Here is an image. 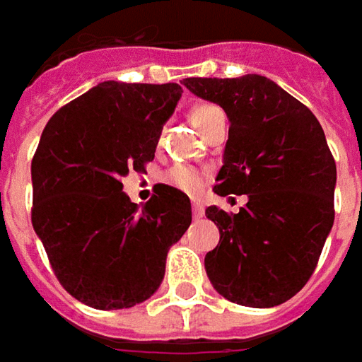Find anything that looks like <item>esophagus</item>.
<instances>
[{"mask_svg":"<svg viewBox=\"0 0 362 362\" xmlns=\"http://www.w3.org/2000/svg\"><path fill=\"white\" fill-rule=\"evenodd\" d=\"M203 215H205L203 203H201V201H193V217H195V219H201Z\"/></svg>","mask_w":362,"mask_h":362,"instance_id":"34e87169","label":"esophagus"}]
</instances>
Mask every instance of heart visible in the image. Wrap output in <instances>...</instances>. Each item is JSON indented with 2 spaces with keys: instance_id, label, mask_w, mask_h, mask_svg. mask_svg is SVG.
I'll return each mask as SVG.
<instances>
[{
  "instance_id": "obj_1",
  "label": "heart",
  "mask_w": 362,
  "mask_h": 362,
  "mask_svg": "<svg viewBox=\"0 0 362 362\" xmlns=\"http://www.w3.org/2000/svg\"><path fill=\"white\" fill-rule=\"evenodd\" d=\"M217 113H223L219 107L215 105H209V103H203V105H197V107L191 109V121L193 125L201 131V127L209 121L213 115ZM167 183L169 185L177 187L179 191H185V193H197L199 189L203 187L205 179H207V173L203 169H197V167H191V165H175L169 173H167Z\"/></svg>"
}]
</instances>
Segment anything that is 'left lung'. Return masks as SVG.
Returning <instances> with one entry per match:
<instances>
[{
  "label": "left lung",
  "instance_id": "obj_1",
  "mask_svg": "<svg viewBox=\"0 0 362 362\" xmlns=\"http://www.w3.org/2000/svg\"><path fill=\"white\" fill-rule=\"evenodd\" d=\"M183 85L231 121L213 191L249 197L235 215L205 211L221 233L205 255L207 275L231 303L281 305L311 279L334 221L337 165L321 123L263 75L187 77Z\"/></svg>",
  "mask_w": 362,
  "mask_h": 362
}]
</instances>
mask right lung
<instances>
[{
    "label": "right lung",
    "mask_w": 362,
    "mask_h": 362,
    "mask_svg": "<svg viewBox=\"0 0 362 362\" xmlns=\"http://www.w3.org/2000/svg\"><path fill=\"white\" fill-rule=\"evenodd\" d=\"M181 93L177 83L103 81L63 105L41 133L31 223L62 287L93 309L149 299L169 247L191 225L183 191L159 183L139 209L121 183L153 161Z\"/></svg>",
    "instance_id": "right-lung-1"
}]
</instances>
